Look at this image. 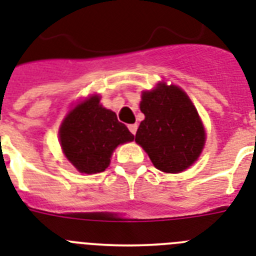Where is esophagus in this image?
<instances>
[{
  "label": "esophagus",
  "mask_w": 256,
  "mask_h": 256,
  "mask_svg": "<svg viewBox=\"0 0 256 256\" xmlns=\"http://www.w3.org/2000/svg\"><path fill=\"white\" fill-rule=\"evenodd\" d=\"M136 128H138V124H128V130L132 132V134L135 135V132H136Z\"/></svg>",
  "instance_id": "esophagus-1"
}]
</instances>
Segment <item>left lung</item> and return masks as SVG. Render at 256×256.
I'll list each match as a JSON object with an SVG mask.
<instances>
[{
    "label": "left lung",
    "mask_w": 256,
    "mask_h": 256,
    "mask_svg": "<svg viewBox=\"0 0 256 256\" xmlns=\"http://www.w3.org/2000/svg\"><path fill=\"white\" fill-rule=\"evenodd\" d=\"M140 112L144 120L135 134V142L148 154L158 170L178 174L200 156L205 132L196 108L176 85L159 84L142 93Z\"/></svg>",
    "instance_id": "8db88e82"
}]
</instances>
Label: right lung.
Listing matches in <instances>:
<instances>
[{
	"instance_id": "add662e5",
	"label": "right lung",
	"mask_w": 256,
	"mask_h": 256,
	"mask_svg": "<svg viewBox=\"0 0 256 256\" xmlns=\"http://www.w3.org/2000/svg\"><path fill=\"white\" fill-rule=\"evenodd\" d=\"M59 136L66 156L81 174L105 171L114 148L134 139L126 124L118 121L117 114L100 105L98 96L70 110Z\"/></svg>"
}]
</instances>
